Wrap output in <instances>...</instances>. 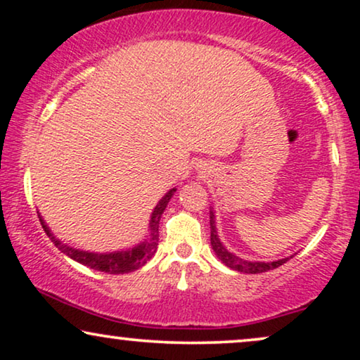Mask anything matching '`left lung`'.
<instances>
[{
  "label": "left lung",
  "mask_w": 360,
  "mask_h": 360,
  "mask_svg": "<svg viewBox=\"0 0 360 360\" xmlns=\"http://www.w3.org/2000/svg\"><path fill=\"white\" fill-rule=\"evenodd\" d=\"M210 226H211V245H213V250L216 252V255H218L219 260L224 265H228V267L238 270V272H243V274L269 272V270L277 269L288 260V257H287V259H280V260H277V262H249V260L239 259L238 255L229 252V250L226 249L223 244H221L218 234H216L213 211L210 213Z\"/></svg>",
  "instance_id": "obj_1"
}]
</instances>
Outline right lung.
<instances>
[{
	"mask_svg": "<svg viewBox=\"0 0 360 360\" xmlns=\"http://www.w3.org/2000/svg\"><path fill=\"white\" fill-rule=\"evenodd\" d=\"M175 193V188H172L169 193H167L164 198L159 201V205L155 206L154 213H152L150 218V233L149 238H147L144 243H141L136 248H132L129 250H121V252H112V254H93V252H85V250H78L73 248H68V245L62 244L60 240L56 239L51 231H49L47 224L44 223L41 218V224L44 231H46L49 238L58 250H62L63 254H67L68 257L77 260L86 267L100 270V272H106V274H127V272H134V270L141 269L147 260H149L152 255L155 254L157 245H159V223H160V216L164 213V210L169 205V201L172 198V195Z\"/></svg>",
	"mask_w": 360,
	"mask_h": 360,
	"instance_id": "add662e5",
	"label": "right lung"
}]
</instances>
